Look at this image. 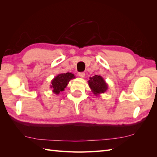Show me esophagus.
Instances as JSON below:
<instances>
[{"instance_id":"34e87169","label":"esophagus","mask_w":157,"mask_h":157,"mask_svg":"<svg viewBox=\"0 0 157 157\" xmlns=\"http://www.w3.org/2000/svg\"><path fill=\"white\" fill-rule=\"evenodd\" d=\"M78 76L80 78H84L85 77V73H79Z\"/></svg>"}]
</instances>
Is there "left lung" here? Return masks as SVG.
<instances>
[{"label":"left lung","instance_id":"obj_1","mask_svg":"<svg viewBox=\"0 0 157 157\" xmlns=\"http://www.w3.org/2000/svg\"><path fill=\"white\" fill-rule=\"evenodd\" d=\"M88 83L92 92L96 96L105 92L108 89L107 83L100 75H94L92 77H90Z\"/></svg>","mask_w":157,"mask_h":157}]
</instances>
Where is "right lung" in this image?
<instances>
[{
    "label": "right lung",
    "instance_id": "obj_1",
    "mask_svg": "<svg viewBox=\"0 0 157 157\" xmlns=\"http://www.w3.org/2000/svg\"><path fill=\"white\" fill-rule=\"evenodd\" d=\"M73 78H75V76L71 73L58 74L52 80L50 88L52 89L53 93L58 95L60 92L64 91L69 82Z\"/></svg>",
    "mask_w": 157,
    "mask_h": 157
}]
</instances>
